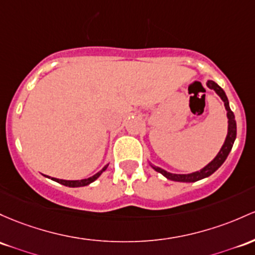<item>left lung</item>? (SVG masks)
<instances>
[{"instance_id":"left-lung-1","label":"left lung","mask_w":255,"mask_h":255,"mask_svg":"<svg viewBox=\"0 0 255 255\" xmlns=\"http://www.w3.org/2000/svg\"><path fill=\"white\" fill-rule=\"evenodd\" d=\"M207 87L213 89L215 93L220 97V99L224 102L226 111H228V113H226V115H228V120H229L228 135H226L225 141H224L222 149H220L219 152H218V155L215 156L213 161L209 162L206 167H203L202 169L197 170V172L189 173V174H174V173H169L167 172V170L159 168V167H156L153 166V164H151V167H152L156 172L161 173L163 177L169 179V180L180 181V183H194V181L201 180V179H205L207 177H209V175H212L215 170L219 168L224 162H225L226 157H228L229 153H230V151L232 149V145H234L235 139H236V121H235V115L231 111L230 105H229V100H228V97H226L225 92L223 91L222 87L218 86L214 81H211V80L207 81Z\"/></svg>"}]
</instances>
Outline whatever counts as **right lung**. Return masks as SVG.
Masks as SVG:
<instances>
[{"label": "right lung", "instance_id": "obj_1", "mask_svg": "<svg viewBox=\"0 0 255 255\" xmlns=\"http://www.w3.org/2000/svg\"><path fill=\"white\" fill-rule=\"evenodd\" d=\"M109 164H106V166L103 168L102 170H99V172L97 173V174H94L93 177L91 178H87V179H81V180H64V179H57V178H50L48 177V175H46L47 178L52 179V180L57 181V183L61 184V185H65V186H69V187H81V186H87L89 185L91 183H93L94 180H97L98 178L102 175V173L104 172V170H106V168H108Z\"/></svg>", "mask_w": 255, "mask_h": 255}]
</instances>
